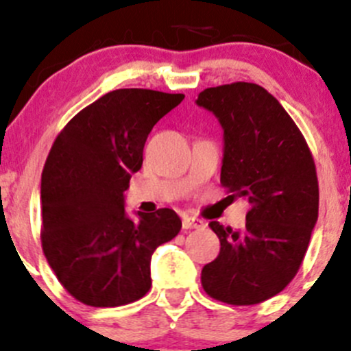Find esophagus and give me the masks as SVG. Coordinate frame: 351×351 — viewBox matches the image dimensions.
I'll return each mask as SVG.
<instances>
[{
  "instance_id": "obj_1",
  "label": "esophagus",
  "mask_w": 351,
  "mask_h": 351,
  "mask_svg": "<svg viewBox=\"0 0 351 351\" xmlns=\"http://www.w3.org/2000/svg\"><path fill=\"white\" fill-rule=\"evenodd\" d=\"M182 224H183V230H199V228L206 226V224H204V221L199 219V217H195V216H183Z\"/></svg>"
}]
</instances>
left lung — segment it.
Listing matches in <instances>:
<instances>
[{
    "mask_svg": "<svg viewBox=\"0 0 351 351\" xmlns=\"http://www.w3.org/2000/svg\"><path fill=\"white\" fill-rule=\"evenodd\" d=\"M197 104L224 130L221 185L250 204L243 230L209 226L219 255L202 269V288L230 305H255L288 287L302 266L319 214L314 158L285 108L250 82L202 90Z\"/></svg>",
    "mask_w": 351,
    "mask_h": 351,
    "instance_id": "1",
    "label": "left lung"
}]
</instances>
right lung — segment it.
<instances>
[{
  "label": "right lung",
  "mask_w": 351,
  "mask_h": 351,
  "mask_svg": "<svg viewBox=\"0 0 351 351\" xmlns=\"http://www.w3.org/2000/svg\"><path fill=\"white\" fill-rule=\"evenodd\" d=\"M183 94L118 89L75 114L58 134L40 180V243L64 290L90 307H120L151 290V257L173 240V209L125 213L123 192L142 168L152 127Z\"/></svg>",
  "instance_id": "add662e5"
}]
</instances>
